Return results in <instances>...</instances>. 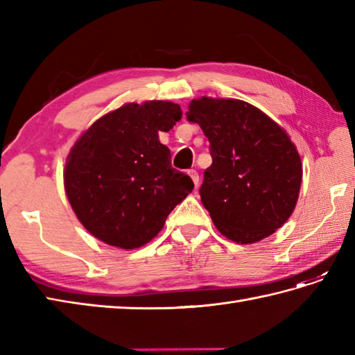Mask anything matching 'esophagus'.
Listing matches in <instances>:
<instances>
[{
  "label": "esophagus",
  "instance_id": "obj_1",
  "mask_svg": "<svg viewBox=\"0 0 355 355\" xmlns=\"http://www.w3.org/2000/svg\"><path fill=\"white\" fill-rule=\"evenodd\" d=\"M187 173H189L191 178H192V182L195 183V186H197V184H198V182H200V175H198V172L195 171V169H191V171H187Z\"/></svg>",
  "mask_w": 355,
  "mask_h": 355
}]
</instances>
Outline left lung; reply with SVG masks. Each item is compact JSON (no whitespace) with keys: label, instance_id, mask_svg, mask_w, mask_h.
Instances as JSON below:
<instances>
[{"label":"left lung","instance_id":"8db88e82","mask_svg":"<svg viewBox=\"0 0 355 355\" xmlns=\"http://www.w3.org/2000/svg\"><path fill=\"white\" fill-rule=\"evenodd\" d=\"M186 116L210 143L212 164L200 195L216 229L238 244L275 233L293 214L302 183V163L286 132L236 99L201 97Z\"/></svg>","mask_w":355,"mask_h":355}]
</instances>
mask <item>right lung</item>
<instances>
[{"label":"right lung","mask_w":355,"mask_h":355,"mask_svg":"<svg viewBox=\"0 0 355 355\" xmlns=\"http://www.w3.org/2000/svg\"><path fill=\"white\" fill-rule=\"evenodd\" d=\"M180 119L177 103H126L96 120L74 143L65 192L93 236L126 250L145 245L192 192V178L172 168L171 150L158 140V132Z\"/></svg>","instance_id":"obj_1"}]
</instances>
